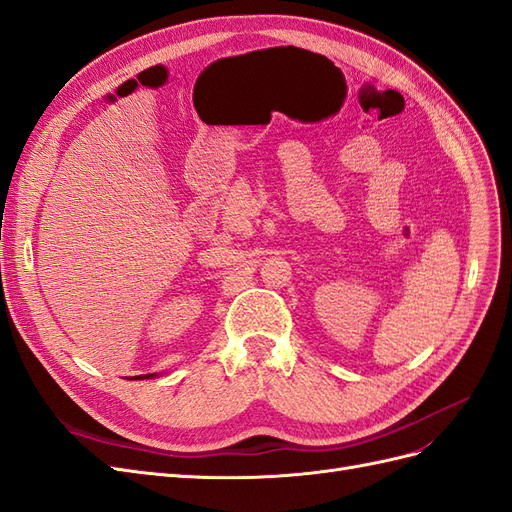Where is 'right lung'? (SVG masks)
<instances>
[{
  "label": "right lung",
  "mask_w": 512,
  "mask_h": 512,
  "mask_svg": "<svg viewBox=\"0 0 512 512\" xmlns=\"http://www.w3.org/2000/svg\"><path fill=\"white\" fill-rule=\"evenodd\" d=\"M156 374H145V376H132L130 380H145V378H153Z\"/></svg>",
  "instance_id": "1"
}]
</instances>
